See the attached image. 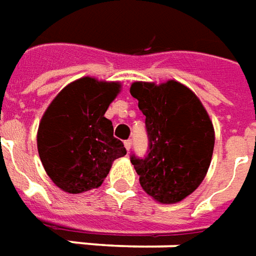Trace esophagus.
<instances>
[{"instance_id":"1","label":"esophagus","mask_w":256,"mask_h":256,"mask_svg":"<svg viewBox=\"0 0 256 256\" xmlns=\"http://www.w3.org/2000/svg\"><path fill=\"white\" fill-rule=\"evenodd\" d=\"M132 144H133V142H132V140H126V142H124V147H126V150H130V148H132Z\"/></svg>"}]
</instances>
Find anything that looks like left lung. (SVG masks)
I'll use <instances>...</instances> for the list:
<instances>
[{"label":"left lung","instance_id":"1","mask_svg":"<svg viewBox=\"0 0 256 256\" xmlns=\"http://www.w3.org/2000/svg\"><path fill=\"white\" fill-rule=\"evenodd\" d=\"M130 94L146 116L147 156H130L140 185L160 203L185 199L206 176L214 130L199 98L176 81L134 82Z\"/></svg>","mask_w":256,"mask_h":256}]
</instances>
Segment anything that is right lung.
<instances>
[{"label": "right lung", "mask_w": 256, "mask_h": 256, "mask_svg": "<svg viewBox=\"0 0 256 256\" xmlns=\"http://www.w3.org/2000/svg\"><path fill=\"white\" fill-rule=\"evenodd\" d=\"M120 91L118 82L84 77L62 90L44 112L38 150L50 179L68 194L102 185L116 158L126 156L114 137L106 109Z\"/></svg>", "instance_id": "obj_1"}]
</instances>
